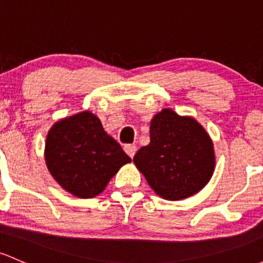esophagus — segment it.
Segmentation results:
<instances>
[{"instance_id":"34e87169","label":"esophagus","mask_w":263,"mask_h":263,"mask_svg":"<svg viewBox=\"0 0 263 263\" xmlns=\"http://www.w3.org/2000/svg\"><path fill=\"white\" fill-rule=\"evenodd\" d=\"M123 150H124V153H126L132 159V157L135 156V154H136L137 147H136V145H132V143H128V145H124Z\"/></svg>"}]
</instances>
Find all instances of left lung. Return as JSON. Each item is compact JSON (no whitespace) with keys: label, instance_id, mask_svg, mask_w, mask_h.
<instances>
[{"label":"left lung","instance_id":"8db88e82","mask_svg":"<svg viewBox=\"0 0 263 263\" xmlns=\"http://www.w3.org/2000/svg\"><path fill=\"white\" fill-rule=\"evenodd\" d=\"M150 140L137 151L134 162L157 195L180 200L211 180L215 164L213 143L194 118L162 109L151 121Z\"/></svg>","mask_w":263,"mask_h":263}]
</instances>
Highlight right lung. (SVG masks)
<instances>
[{"label":"right lung","instance_id":"right-lung-1","mask_svg":"<svg viewBox=\"0 0 263 263\" xmlns=\"http://www.w3.org/2000/svg\"><path fill=\"white\" fill-rule=\"evenodd\" d=\"M45 160L52 178L79 198L103 192L120 167L131 161L120 143L104 132L99 118L88 110L51 127Z\"/></svg>","mask_w":263,"mask_h":263}]
</instances>
